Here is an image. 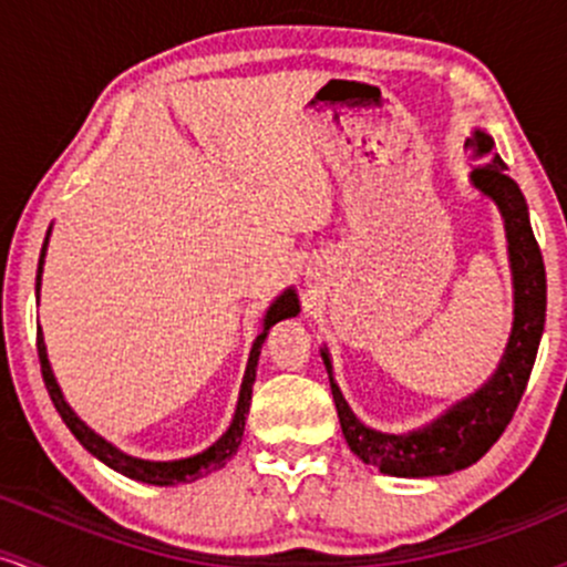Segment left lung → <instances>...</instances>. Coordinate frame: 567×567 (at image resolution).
<instances>
[{
    "label": "left lung",
    "instance_id": "1",
    "mask_svg": "<svg viewBox=\"0 0 567 567\" xmlns=\"http://www.w3.org/2000/svg\"><path fill=\"white\" fill-rule=\"evenodd\" d=\"M466 150L474 161L472 184L482 195H487L504 216L514 284L512 334H508L506 351L501 355V364L493 378L423 429L410 431V434H385V431L369 429L353 415L340 385L332 378V359H329L327 348L321 351L348 447L367 466L380 468L388 476H404V480L444 476L480 461L512 421L527 380H530L540 334H544L546 270L536 235H533L530 216H527L523 189L506 174V163L495 152L489 133L474 131L466 142Z\"/></svg>",
    "mask_w": 567,
    "mask_h": 567
}]
</instances>
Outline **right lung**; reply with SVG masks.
Segmentation results:
<instances>
[{"instance_id": "obj_1", "label": "right lung", "mask_w": 567, "mask_h": 567, "mask_svg": "<svg viewBox=\"0 0 567 567\" xmlns=\"http://www.w3.org/2000/svg\"><path fill=\"white\" fill-rule=\"evenodd\" d=\"M50 238V230H48ZM48 238L42 244V254H40V267H37V300H40V281H42V262H44V251H48ZM300 313V300H297V291L295 289H286L276 302L267 308L265 321H262V332L257 334L251 346V355H249V364H246V374H244V383H240V396H238V406H235V417L230 423V429L225 431L208 450L203 453L193 455V457H182V461H144V457H133L125 455L123 450L114 447L112 442H106L104 436L95 434L93 429H87L85 423L74 415L72 406L66 404L63 399L59 383H55V374L50 369L48 361V348H44V337L42 329H37V353H40V367H42V378L44 385H48L50 399H53L55 410H59L61 421L66 423V429L78 436V442L87 453L99 457L101 463L120 472L123 476H131L136 482H146V485H182V482H195L200 476H208L219 468H225V463L238 453L240 447V439H244V429H246V415H249V406H251V385L257 380V361L259 353H262V342L267 332H270L272 323L284 321V318H291Z\"/></svg>"}]
</instances>
